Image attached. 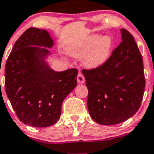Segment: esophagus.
I'll return each mask as SVG.
<instances>
[{"instance_id":"obj_1","label":"esophagus","mask_w":154,"mask_h":154,"mask_svg":"<svg viewBox=\"0 0 154 154\" xmlns=\"http://www.w3.org/2000/svg\"><path fill=\"white\" fill-rule=\"evenodd\" d=\"M77 80L78 84H84L85 82V78L81 73H79L77 77Z\"/></svg>"}]
</instances>
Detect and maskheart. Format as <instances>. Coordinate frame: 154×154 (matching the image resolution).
Returning <instances> with one entry per match:
<instances>
[{"mask_svg":"<svg viewBox=\"0 0 154 154\" xmlns=\"http://www.w3.org/2000/svg\"><path fill=\"white\" fill-rule=\"evenodd\" d=\"M113 47V41L110 36L100 37L99 34H92L85 41L71 46L67 52L74 57L84 55L83 64L88 69H97L104 64L110 57Z\"/></svg>","mask_w":154,"mask_h":154,"instance_id":"b5f03b06","label":"heart"}]
</instances>
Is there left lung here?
Here are the masks:
<instances>
[{
  "mask_svg": "<svg viewBox=\"0 0 154 154\" xmlns=\"http://www.w3.org/2000/svg\"><path fill=\"white\" fill-rule=\"evenodd\" d=\"M122 42L107 61L93 70H83L88 89L87 107L94 121L114 125L133 117L144 93L143 58L134 38L120 29Z\"/></svg>",
  "mask_w": 154,
  "mask_h": 154,
  "instance_id": "left-lung-1",
  "label": "left lung"
}]
</instances>
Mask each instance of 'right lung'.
Segmentation results:
<instances>
[{"label":"right lung","instance_id":"add662e5","mask_svg":"<svg viewBox=\"0 0 154 154\" xmlns=\"http://www.w3.org/2000/svg\"><path fill=\"white\" fill-rule=\"evenodd\" d=\"M53 46L48 30L30 27L15 42L5 65L7 96L19 120L34 127L54 124L63 100L77 86V69L50 68Z\"/></svg>","mask_w":154,"mask_h":154}]
</instances>
